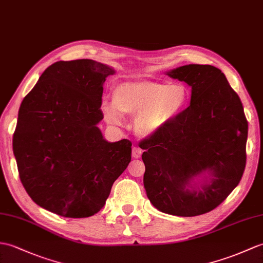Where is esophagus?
<instances>
[{
	"mask_svg": "<svg viewBox=\"0 0 263 263\" xmlns=\"http://www.w3.org/2000/svg\"><path fill=\"white\" fill-rule=\"evenodd\" d=\"M141 155H142V150L140 148H137V146H134L132 149V157L134 159H138V158L141 157Z\"/></svg>",
	"mask_w": 263,
	"mask_h": 263,
	"instance_id": "1",
	"label": "esophagus"
}]
</instances>
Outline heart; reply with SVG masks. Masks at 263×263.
I'll return each instance as SVG.
<instances>
[{
    "label": "heart",
    "mask_w": 263,
    "mask_h": 263,
    "mask_svg": "<svg viewBox=\"0 0 263 263\" xmlns=\"http://www.w3.org/2000/svg\"><path fill=\"white\" fill-rule=\"evenodd\" d=\"M185 85L158 82H125L112 91V102H102V113L109 124L119 125L121 115L134 117V130L140 137H152L168 125L187 105Z\"/></svg>",
    "instance_id": "obj_1"
}]
</instances>
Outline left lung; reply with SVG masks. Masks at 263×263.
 <instances>
[{
	"instance_id": "obj_1",
	"label": "left lung",
	"mask_w": 263,
	"mask_h": 263,
	"mask_svg": "<svg viewBox=\"0 0 263 263\" xmlns=\"http://www.w3.org/2000/svg\"><path fill=\"white\" fill-rule=\"evenodd\" d=\"M167 75L192 87L191 105L140 141L143 185L157 210L197 216L214 210L239 185L247 163L248 121L239 95L216 67L186 65Z\"/></svg>"
}]
</instances>
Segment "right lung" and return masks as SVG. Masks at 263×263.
<instances>
[{
	"instance_id": "1",
	"label": "right lung",
	"mask_w": 263,
	"mask_h": 263,
	"mask_svg": "<svg viewBox=\"0 0 263 263\" xmlns=\"http://www.w3.org/2000/svg\"><path fill=\"white\" fill-rule=\"evenodd\" d=\"M112 67L91 59L57 62L24 97L13 134L22 185L42 209L82 218L105 205L131 161L129 140L107 142L97 124Z\"/></svg>"
}]
</instances>
